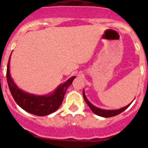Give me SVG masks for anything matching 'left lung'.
I'll return each mask as SVG.
<instances>
[{
	"label": "left lung",
	"mask_w": 148,
	"mask_h": 148,
	"mask_svg": "<svg viewBox=\"0 0 148 148\" xmlns=\"http://www.w3.org/2000/svg\"><path fill=\"white\" fill-rule=\"evenodd\" d=\"M83 96H84V101H86L87 105L89 106V108H90V110L92 111V113H94L95 115H97V116H101V117H104V118L113 117V116H116V115L120 114L121 112L125 110H126L127 108L130 104H131V103L133 102V101H132L130 104H127V105L124 107V108H120V109H118V110H106V109H101V108H98V107H95V106H94L93 104H91V103L89 101L88 99H87V97H86L85 93H84V90H83Z\"/></svg>",
	"instance_id": "8db88e82"
}]
</instances>
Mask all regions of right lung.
I'll return each mask as SVG.
<instances>
[{
	"label": "right lung",
	"instance_id": "add662e5",
	"mask_svg": "<svg viewBox=\"0 0 148 148\" xmlns=\"http://www.w3.org/2000/svg\"><path fill=\"white\" fill-rule=\"evenodd\" d=\"M11 55L8 61L6 79L10 92L18 105L28 113L39 116L49 115L57 110L62 103L66 90L71 85L75 76L71 77L67 81L59 84L53 92L47 95H40L29 93L19 88L12 78L10 70Z\"/></svg>",
	"mask_w": 148,
	"mask_h": 148
}]
</instances>
